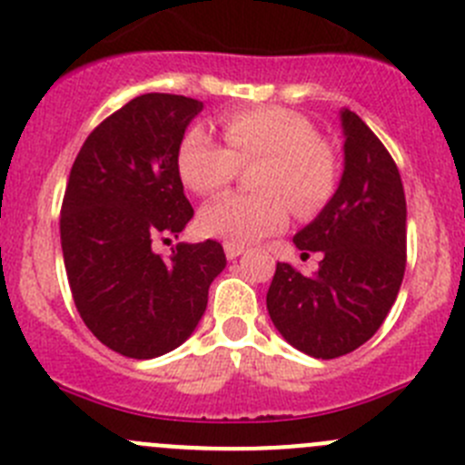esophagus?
Segmentation results:
<instances>
[{
  "label": "esophagus",
  "mask_w": 465,
  "mask_h": 465,
  "mask_svg": "<svg viewBox=\"0 0 465 465\" xmlns=\"http://www.w3.org/2000/svg\"><path fill=\"white\" fill-rule=\"evenodd\" d=\"M242 252H245V247L242 245H236V242H224V254H227V259H236V256H241Z\"/></svg>",
  "instance_id": "1"
}]
</instances>
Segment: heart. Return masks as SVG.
Masks as SVG:
<instances>
[{
	"instance_id": "b5f03b06",
	"label": "heart",
	"mask_w": 465,
	"mask_h": 465,
	"mask_svg": "<svg viewBox=\"0 0 465 465\" xmlns=\"http://www.w3.org/2000/svg\"><path fill=\"white\" fill-rule=\"evenodd\" d=\"M227 147L204 127H191L177 150L182 182L197 195H215L236 179L238 165L259 161L252 173L256 193L224 195L200 213L206 236L245 245L279 232L291 218L318 213L336 191L338 159L302 113L254 106L223 118Z\"/></svg>"
}]
</instances>
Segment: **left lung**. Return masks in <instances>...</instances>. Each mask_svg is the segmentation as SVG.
Returning a JSON list of instances; mask_svg holds the SVG:
<instances>
[{"label":"left lung","instance_id":"8db88e82","mask_svg":"<svg viewBox=\"0 0 465 465\" xmlns=\"http://www.w3.org/2000/svg\"><path fill=\"white\" fill-rule=\"evenodd\" d=\"M345 170L318 218L295 233L297 250L320 252L315 274L277 263L268 288L274 327L300 352L336 359L375 336L407 268V200L380 138L354 111H341Z\"/></svg>","mask_w":465,"mask_h":465}]
</instances>
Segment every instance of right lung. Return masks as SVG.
<instances>
[{"label":"right lung","mask_w":465,"mask_h":465,"mask_svg":"<svg viewBox=\"0 0 465 465\" xmlns=\"http://www.w3.org/2000/svg\"><path fill=\"white\" fill-rule=\"evenodd\" d=\"M202 106L183 94H141L93 129L70 170L61 206L67 282L85 327L123 357L182 345L227 265L211 238L179 242L173 256L152 247L193 218L177 150Z\"/></svg>","instance_id":"obj_1"}]
</instances>
